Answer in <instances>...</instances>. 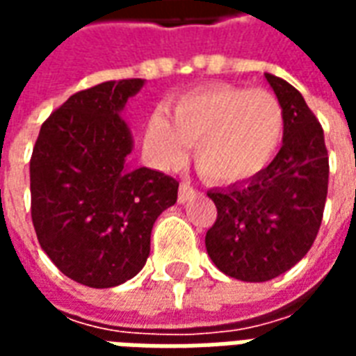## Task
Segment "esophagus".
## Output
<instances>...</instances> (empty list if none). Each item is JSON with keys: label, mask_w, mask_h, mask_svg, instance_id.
I'll return each mask as SVG.
<instances>
[{"label": "esophagus", "mask_w": 356, "mask_h": 356, "mask_svg": "<svg viewBox=\"0 0 356 356\" xmlns=\"http://www.w3.org/2000/svg\"><path fill=\"white\" fill-rule=\"evenodd\" d=\"M194 194H196V188H194L191 183H181V185H179V202H181V204H185V202L191 200Z\"/></svg>", "instance_id": "esophagus-1"}]
</instances>
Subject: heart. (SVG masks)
Wrapping results in <instances>:
<instances>
[{"instance_id":"obj_1","label":"heart","mask_w":356,"mask_h":356,"mask_svg":"<svg viewBox=\"0 0 356 356\" xmlns=\"http://www.w3.org/2000/svg\"><path fill=\"white\" fill-rule=\"evenodd\" d=\"M170 114L171 122L160 112L148 120V156L162 168H175L185 160L186 145H194L196 168L216 183L255 177L282 143V104L265 89L209 86L179 97Z\"/></svg>"}]
</instances>
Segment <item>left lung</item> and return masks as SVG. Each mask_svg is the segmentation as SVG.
I'll use <instances>...</instances> for the list:
<instances>
[{
	"instance_id": "1",
	"label": "left lung",
	"mask_w": 356,
	"mask_h": 356,
	"mask_svg": "<svg viewBox=\"0 0 356 356\" xmlns=\"http://www.w3.org/2000/svg\"><path fill=\"white\" fill-rule=\"evenodd\" d=\"M284 110L282 148L246 183L209 191L217 208L206 232L216 267L244 282L286 273L313 246L328 194L324 131L298 89L265 74Z\"/></svg>"
}]
</instances>
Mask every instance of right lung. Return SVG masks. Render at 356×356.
<instances>
[{
    "mask_svg": "<svg viewBox=\"0 0 356 356\" xmlns=\"http://www.w3.org/2000/svg\"><path fill=\"white\" fill-rule=\"evenodd\" d=\"M140 78L74 93L42 124L30 158L32 223L58 270L89 288L124 284L145 267L152 225L177 202L179 181L133 168L120 118Z\"/></svg>",
    "mask_w": 356,
    "mask_h": 356,
    "instance_id": "1",
    "label": "right lung"
}]
</instances>
